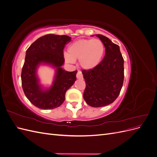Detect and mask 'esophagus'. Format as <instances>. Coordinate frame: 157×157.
<instances>
[{"label":"esophagus","instance_id":"obj_1","mask_svg":"<svg viewBox=\"0 0 157 157\" xmlns=\"http://www.w3.org/2000/svg\"><path fill=\"white\" fill-rule=\"evenodd\" d=\"M83 77V75L82 74V73L80 72V71H78L77 73V78L78 79H81Z\"/></svg>","mask_w":157,"mask_h":157}]
</instances>
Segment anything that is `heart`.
Returning <instances> with one entry per match:
<instances>
[{"mask_svg": "<svg viewBox=\"0 0 157 157\" xmlns=\"http://www.w3.org/2000/svg\"><path fill=\"white\" fill-rule=\"evenodd\" d=\"M104 52L105 46L100 39H80L69 46L64 58L68 63H73L75 61L78 60L80 67L90 70L100 63Z\"/></svg>", "mask_w": 157, "mask_h": 157, "instance_id": "heart-1", "label": "heart"}]
</instances>
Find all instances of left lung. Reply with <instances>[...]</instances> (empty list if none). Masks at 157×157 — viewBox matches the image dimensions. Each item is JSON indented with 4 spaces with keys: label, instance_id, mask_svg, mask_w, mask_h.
<instances>
[{
    "label": "left lung",
    "instance_id": "left-lung-1",
    "mask_svg": "<svg viewBox=\"0 0 157 157\" xmlns=\"http://www.w3.org/2000/svg\"><path fill=\"white\" fill-rule=\"evenodd\" d=\"M105 48V55L96 67L83 69L86 83L83 98L88 105L104 107L112 103L119 95L124 82V59L119 46L102 35H96Z\"/></svg>",
    "mask_w": 157,
    "mask_h": 157
}]
</instances>
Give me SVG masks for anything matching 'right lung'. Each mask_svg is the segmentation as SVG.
Wrapping results in <instances>:
<instances>
[{
	"label": "right lung",
	"mask_w": 157,
	"mask_h": 157,
	"mask_svg": "<svg viewBox=\"0 0 157 157\" xmlns=\"http://www.w3.org/2000/svg\"><path fill=\"white\" fill-rule=\"evenodd\" d=\"M71 38L67 35H46L39 38L26 51L21 71V84L27 98L35 107L53 109L65 101V93L76 80L77 71L68 72L61 68L64 63L63 50ZM41 63L53 65L56 75L52 86L42 90L38 84L36 71Z\"/></svg>",
	"instance_id": "right-lung-1"
}]
</instances>
